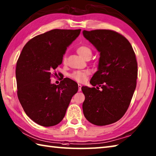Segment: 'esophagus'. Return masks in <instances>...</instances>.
Returning <instances> with one entry per match:
<instances>
[{
  "label": "esophagus",
  "mask_w": 156,
  "mask_h": 156,
  "mask_svg": "<svg viewBox=\"0 0 156 156\" xmlns=\"http://www.w3.org/2000/svg\"><path fill=\"white\" fill-rule=\"evenodd\" d=\"M81 87H82L81 84H78V91H81Z\"/></svg>",
  "instance_id": "34e87169"
}]
</instances>
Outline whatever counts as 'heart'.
Instances as JSON below:
<instances>
[{
  "instance_id": "b5f03b06",
  "label": "heart",
  "mask_w": 156,
  "mask_h": 156,
  "mask_svg": "<svg viewBox=\"0 0 156 156\" xmlns=\"http://www.w3.org/2000/svg\"><path fill=\"white\" fill-rule=\"evenodd\" d=\"M76 52L82 57L85 59H89L92 55V50L89 47L86 46H80L76 49ZM67 61L66 55L63 56V62L66 63ZM89 70H78L74 71L70 74V78H72L73 80L78 82H83L87 79V76L89 75Z\"/></svg>"
}]
</instances>
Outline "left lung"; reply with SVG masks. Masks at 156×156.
<instances>
[{
    "instance_id": "8db88e82",
    "label": "left lung",
    "mask_w": 156,
    "mask_h": 156,
    "mask_svg": "<svg viewBox=\"0 0 156 156\" xmlns=\"http://www.w3.org/2000/svg\"><path fill=\"white\" fill-rule=\"evenodd\" d=\"M83 35L100 52L98 70L90 81L93 87L81 88L85 96L84 115L94 125H110L125 115L134 95L138 76L135 52L125 37L115 30H83Z\"/></svg>"
}]
</instances>
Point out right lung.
I'll list each match as a JSON object with an SVG mask.
<instances>
[{"instance_id": "obj_1", "label": "right lung", "mask_w": 156, "mask_h": 156, "mask_svg": "<svg viewBox=\"0 0 156 156\" xmlns=\"http://www.w3.org/2000/svg\"><path fill=\"white\" fill-rule=\"evenodd\" d=\"M81 29H53L34 37L24 46L16 64L17 94L28 117L44 127L57 125L66 115L78 84L65 78L56 85L50 78L57 73L67 47Z\"/></svg>"}]
</instances>
